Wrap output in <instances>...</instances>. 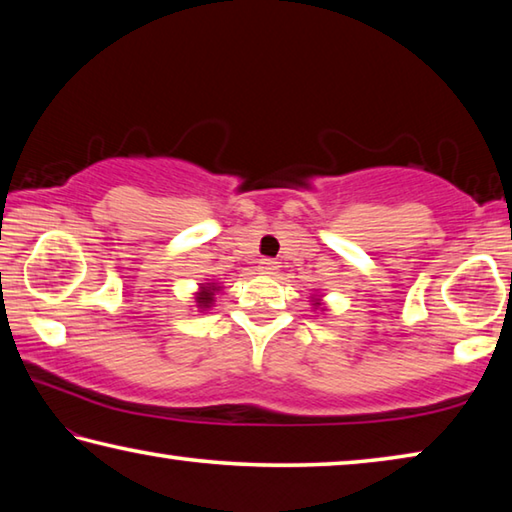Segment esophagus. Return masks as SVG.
<instances>
[{"instance_id":"esophagus-1","label":"esophagus","mask_w":512,"mask_h":512,"mask_svg":"<svg viewBox=\"0 0 512 512\" xmlns=\"http://www.w3.org/2000/svg\"><path fill=\"white\" fill-rule=\"evenodd\" d=\"M277 268H280V266H277V262L271 257H266V259H262V262H259V271L266 273V275H275Z\"/></svg>"}]
</instances>
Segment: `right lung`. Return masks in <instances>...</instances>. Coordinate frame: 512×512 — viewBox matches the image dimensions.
<instances>
[{
	"instance_id": "obj_1",
	"label": "right lung",
	"mask_w": 512,
	"mask_h": 512,
	"mask_svg": "<svg viewBox=\"0 0 512 512\" xmlns=\"http://www.w3.org/2000/svg\"><path fill=\"white\" fill-rule=\"evenodd\" d=\"M214 289H210V287H207L203 293H201V298H198V302H201V305L203 307H207V305H210V302H212V296H214V293H212Z\"/></svg>"
}]
</instances>
